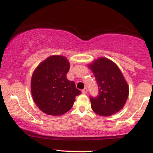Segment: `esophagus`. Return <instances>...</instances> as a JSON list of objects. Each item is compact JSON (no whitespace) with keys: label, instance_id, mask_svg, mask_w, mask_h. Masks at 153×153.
Masks as SVG:
<instances>
[{"label":"esophagus","instance_id":"obj_1","mask_svg":"<svg viewBox=\"0 0 153 153\" xmlns=\"http://www.w3.org/2000/svg\"><path fill=\"white\" fill-rule=\"evenodd\" d=\"M87 92H88L87 88H84L82 90V94H87Z\"/></svg>","mask_w":153,"mask_h":153}]
</instances>
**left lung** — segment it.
I'll return each mask as SVG.
<instances>
[{
    "instance_id": "8db88e82",
    "label": "left lung",
    "mask_w": 153,
    "mask_h": 153,
    "mask_svg": "<svg viewBox=\"0 0 153 153\" xmlns=\"http://www.w3.org/2000/svg\"><path fill=\"white\" fill-rule=\"evenodd\" d=\"M99 87V95L90 96L95 113L109 117L120 111L129 95V87L119 68L112 61L99 58L89 65Z\"/></svg>"
}]
</instances>
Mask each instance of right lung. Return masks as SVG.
Listing matches in <instances>:
<instances>
[{"mask_svg": "<svg viewBox=\"0 0 153 153\" xmlns=\"http://www.w3.org/2000/svg\"><path fill=\"white\" fill-rule=\"evenodd\" d=\"M70 63L63 56H51L36 68L31 81L33 99L40 110L59 116L72 108L75 96L81 94L74 81L67 78Z\"/></svg>", "mask_w": 153, "mask_h": 153, "instance_id": "obj_1", "label": "right lung"}]
</instances>
